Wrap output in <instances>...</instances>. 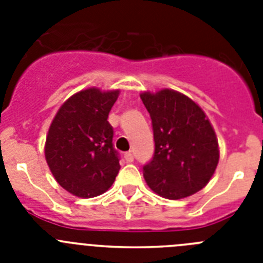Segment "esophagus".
<instances>
[{
  "instance_id": "1",
  "label": "esophagus",
  "mask_w": 263,
  "mask_h": 263,
  "mask_svg": "<svg viewBox=\"0 0 263 263\" xmlns=\"http://www.w3.org/2000/svg\"><path fill=\"white\" fill-rule=\"evenodd\" d=\"M125 160H126L127 163H132L134 160L133 154H132V153H126V154H125Z\"/></svg>"
}]
</instances>
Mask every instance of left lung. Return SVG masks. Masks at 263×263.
<instances>
[{
  "mask_svg": "<svg viewBox=\"0 0 263 263\" xmlns=\"http://www.w3.org/2000/svg\"><path fill=\"white\" fill-rule=\"evenodd\" d=\"M150 113L155 152L143 166L147 185L159 196L178 200L200 191L218 163V142L203 109L173 89L141 93Z\"/></svg>",
  "mask_w": 263,
  "mask_h": 263,
  "instance_id": "8db88e82",
  "label": "left lung"
}]
</instances>
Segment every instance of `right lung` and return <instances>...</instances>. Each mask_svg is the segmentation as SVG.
<instances>
[{
	"mask_svg": "<svg viewBox=\"0 0 263 263\" xmlns=\"http://www.w3.org/2000/svg\"><path fill=\"white\" fill-rule=\"evenodd\" d=\"M120 90H80L60 106L48 129L45 155L53 178L69 194L95 197L108 191L120 171L108 122Z\"/></svg>",
	"mask_w": 263,
	"mask_h": 263,
	"instance_id": "obj_1",
	"label": "right lung"
}]
</instances>
